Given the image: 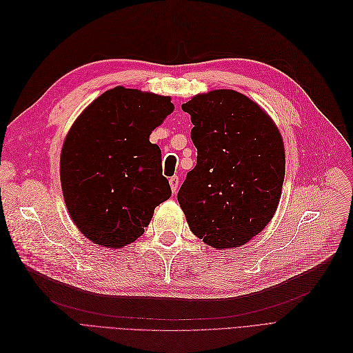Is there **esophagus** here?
Listing matches in <instances>:
<instances>
[{
  "mask_svg": "<svg viewBox=\"0 0 353 353\" xmlns=\"http://www.w3.org/2000/svg\"><path fill=\"white\" fill-rule=\"evenodd\" d=\"M170 185H171L172 192H176V191H178V187H179V178H178L176 175L170 178Z\"/></svg>",
  "mask_w": 353,
  "mask_h": 353,
  "instance_id": "1",
  "label": "esophagus"
}]
</instances>
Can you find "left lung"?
<instances>
[{
	"label": "left lung",
	"mask_w": 353,
	"mask_h": 353,
	"mask_svg": "<svg viewBox=\"0 0 353 353\" xmlns=\"http://www.w3.org/2000/svg\"><path fill=\"white\" fill-rule=\"evenodd\" d=\"M194 125L196 165L178 203L191 231L214 248L240 247L273 218L284 181V146L277 126L257 103L228 89L182 105Z\"/></svg>",
	"instance_id": "1"
}]
</instances>
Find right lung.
I'll list each match as a JSON object with an SVG mask.
<instances>
[{
    "instance_id": "obj_1",
    "label": "right lung",
    "mask_w": 353,
    "mask_h": 353,
    "mask_svg": "<svg viewBox=\"0 0 353 353\" xmlns=\"http://www.w3.org/2000/svg\"><path fill=\"white\" fill-rule=\"evenodd\" d=\"M172 110L170 96L117 86L93 100L67 133L63 196L90 241L108 248L133 243L171 196L161 149L149 135Z\"/></svg>"
}]
</instances>
